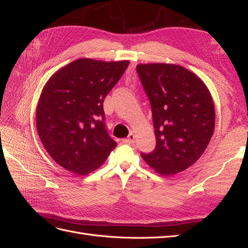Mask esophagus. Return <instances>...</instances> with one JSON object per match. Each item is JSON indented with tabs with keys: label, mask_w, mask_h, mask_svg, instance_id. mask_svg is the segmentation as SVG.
I'll list each match as a JSON object with an SVG mask.
<instances>
[{
	"label": "esophagus",
	"mask_w": 248,
	"mask_h": 248,
	"mask_svg": "<svg viewBox=\"0 0 248 248\" xmlns=\"http://www.w3.org/2000/svg\"><path fill=\"white\" fill-rule=\"evenodd\" d=\"M124 141H125V142H128V144H133V142L136 141V134L130 132L129 136L127 137V139H126Z\"/></svg>",
	"instance_id": "obj_1"
}]
</instances>
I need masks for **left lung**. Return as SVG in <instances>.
<instances>
[{"label": "left lung", "instance_id": "left-lung-1", "mask_svg": "<svg viewBox=\"0 0 248 248\" xmlns=\"http://www.w3.org/2000/svg\"><path fill=\"white\" fill-rule=\"evenodd\" d=\"M151 103L156 148L141 157L162 176H172L205 152L215 127L211 93L196 73L176 64H139Z\"/></svg>", "mask_w": 248, "mask_h": 248}]
</instances>
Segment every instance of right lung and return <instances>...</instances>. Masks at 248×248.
I'll use <instances>...</instances> for the list:
<instances>
[{
	"label": "right lung",
	"mask_w": 248,
	"mask_h": 248,
	"mask_svg": "<svg viewBox=\"0 0 248 248\" xmlns=\"http://www.w3.org/2000/svg\"><path fill=\"white\" fill-rule=\"evenodd\" d=\"M128 65V60L81 58L60 68L44 85L36 128L59 166L85 176L100 168L117 147L103 123V100Z\"/></svg>",
	"instance_id": "right-lung-1"
}]
</instances>
